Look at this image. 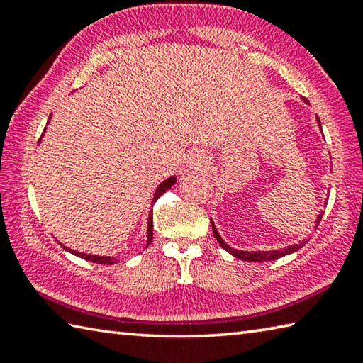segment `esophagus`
Listing matches in <instances>:
<instances>
[{
	"mask_svg": "<svg viewBox=\"0 0 363 363\" xmlns=\"http://www.w3.org/2000/svg\"><path fill=\"white\" fill-rule=\"evenodd\" d=\"M208 163H210V162H208V157H206L205 152L195 150L189 155V167L190 168H195V169L206 168Z\"/></svg>",
	"mask_w": 363,
	"mask_h": 363,
	"instance_id": "34e87169",
	"label": "esophagus"
}]
</instances>
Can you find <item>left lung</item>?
I'll list each match as a JSON object with an SVG mask.
<instances>
[{"label": "left lung", "mask_w": 363, "mask_h": 363, "mask_svg": "<svg viewBox=\"0 0 363 363\" xmlns=\"http://www.w3.org/2000/svg\"><path fill=\"white\" fill-rule=\"evenodd\" d=\"M303 99H304V97H303ZM304 102H307V101L304 99ZM317 123H318V128H320V130H322V126H320V118H318V116H317ZM322 216H323V211H320V214H318L317 219H315V229H317L318 223H320ZM211 227H213V233H214V237H216V240L219 242L220 247H223V248L227 251V253H230L232 256L238 257V259H242V261H250V262H261V261H274V259H279V257H284V256H286V255H291V253H294V251H298L299 248H303V247H304V243L307 242L306 238H304L303 242L294 243V245H290V247H285V248H281V250H269V251H243V250H235V248L229 247V245H227V243L223 240V237L219 235V232H218V229H216V225H214L213 219H211Z\"/></svg>", "instance_id": "8db88e82"}]
</instances>
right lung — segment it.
<instances>
[{
    "label": "right lung",
    "mask_w": 363,
    "mask_h": 363,
    "mask_svg": "<svg viewBox=\"0 0 363 363\" xmlns=\"http://www.w3.org/2000/svg\"><path fill=\"white\" fill-rule=\"evenodd\" d=\"M49 118H51V116H49ZM48 123H49V120H48ZM45 131H46V128H45ZM45 131H43V134H45ZM43 134H41V136H43ZM40 143H41V139H40ZM176 181H177L176 176H169L168 179H164L162 184H160V186H158L157 190H155V194H153L152 203H155V201L160 199V196H162L164 192H167L168 189L173 187L174 184H176ZM152 238H153V214H152V211H150L149 219H147V245H145V247H149L150 242H152ZM59 245H60V247H62L64 250L70 251L72 255H75V256H78V257H83V259L91 261V262H96V264H115V261H116L115 257H112V256H99V255L79 253V251H75V250H72V248H69V247H65V245H62L60 242H59Z\"/></svg>",
    "instance_id": "obj_1"
}]
</instances>
